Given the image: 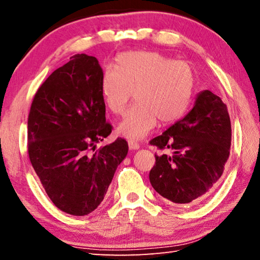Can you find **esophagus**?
<instances>
[{
    "label": "esophagus",
    "mask_w": 260,
    "mask_h": 260,
    "mask_svg": "<svg viewBox=\"0 0 260 260\" xmlns=\"http://www.w3.org/2000/svg\"><path fill=\"white\" fill-rule=\"evenodd\" d=\"M128 147L129 150H138V149H140V144L135 141H128Z\"/></svg>",
    "instance_id": "obj_1"
}]
</instances>
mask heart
Segmentation results:
<instances>
[{
	"label": "heart",
	"mask_w": 260,
	"mask_h": 260,
	"mask_svg": "<svg viewBox=\"0 0 260 260\" xmlns=\"http://www.w3.org/2000/svg\"><path fill=\"white\" fill-rule=\"evenodd\" d=\"M195 88L190 64L156 51L118 56L116 70H105L101 81L102 99L116 116L125 112L134 94L136 103L117 126V133L128 140L143 139L158 120L165 125L180 119L190 107Z\"/></svg>",
	"instance_id": "obj_1"
}]
</instances>
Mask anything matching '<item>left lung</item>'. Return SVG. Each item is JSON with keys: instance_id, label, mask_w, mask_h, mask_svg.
<instances>
[{"instance_id": "left-lung-1", "label": "left lung", "mask_w": 260, "mask_h": 260, "mask_svg": "<svg viewBox=\"0 0 260 260\" xmlns=\"http://www.w3.org/2000/svg\"><path fill=\"white\" fill-rule=\"evenodd\" d=\"M232 126L226 104L212 91L197 95L181 120L150 141L172 156L156 157L149 173L153 189L173 203L186 204L213 190L230 157Z\"/></svg>"}]
</instances>
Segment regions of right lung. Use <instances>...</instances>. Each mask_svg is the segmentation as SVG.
<instances>
[{
	"instance_id": "right-lung-1",
	"label": "right lung",
	"mask_w": 260,
	"mask_h": 260,
	"mask_svg": "<svg viewBox=\"0 0 260 260\" xmlns=\"http://www.w3.org/2000/svg\"><path fill=\"white\" fill-rule=\"evenodd\" d=\"M102 77L95 57L72 56L39 88L28 114L29 160L52 203L72 215L98 208L128 152L126 140L118 138L89 153L112 131Z\"/></svg>"
}]
</instances>
